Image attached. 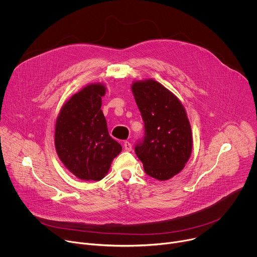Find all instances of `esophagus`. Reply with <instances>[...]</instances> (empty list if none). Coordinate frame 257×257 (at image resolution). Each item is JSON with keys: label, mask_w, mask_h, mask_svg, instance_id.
Returning a JSON list of instances; mask_svg holds the SVG:
<instances>
[{"label": "esophagus", "mask_w": 257, "mask_h": 257, "mask_svg": "<svg viewBox=\"0 0 257 257\" xmlns=\"http://www.w3.org/2000/svg\"><path fill=\"white\" fill-rule=\"evenodd\" d=\"M124 149L127 152H131L132 151V144L129 141H125L124 142Z\"/></svg>", "instance_id": "obj_1"}]
</instances>
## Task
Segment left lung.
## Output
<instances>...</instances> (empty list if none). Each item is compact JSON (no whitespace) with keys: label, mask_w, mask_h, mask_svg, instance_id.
I'll return each instance as SVG.
<instances>
[{"label":"left lung","mask_w":257,"mask_h":257,"mask_svg":"<svg viewBox=\"0 0 257 257\" xmlns=\"http://www.w3.org/2000/svg\"><path fill=\"white\" fill-rule=\"evenodd\" d=\"M132 92L144 122L135 154L149 176L165 181L180 173L192 152V133L185 108L156 80L136 81Z\"/></svg>","instance_id":"1"}]
</instances>
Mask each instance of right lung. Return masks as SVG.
Wrapping results in <instances>:
<instances>
[{
  "label": "right lung",
  "instance_id": "right-lung-1",
  "mask_svg": "<svg viewBox=\"0 0 257 257\" xmlns=\"http://www.w3.org/2000/svg\"><path fill=\"white\" fill-rule=\"evenodd\" d=\"M105 87L89 84L63 105L57 118L55 146L65 167L77 178L99 181L122 146L108 134L101 112Z\"/></svg>",
  "mask_w": 257,
  "mask_h": 257
}]
</instances>
